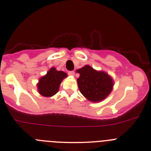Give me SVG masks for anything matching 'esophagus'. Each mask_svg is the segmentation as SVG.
Returning a JSON list of instances; mask_svg holds the SVG:
<instances>
[{"instance_id":"esophagus-1","label":"esophagus","mask_w":151,"mask_h":151,"mask_svg":"<svg viewBox=\"0 0 151 151\" xmlns=\"http://www.w3.org/2000/svg\"><path fill=\"white\" fill-rule=\"evenodd\" d=\"M68 75L70 76H75V72H74V71H69Z\"/></svg>"}]
</instances>
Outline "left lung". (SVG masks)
<instances>
[{
  "instance_id": "8db88e82",
  "label": "left lung",
  "mask_w": 151,
  "mask_h": 151,
  "mask_svg": "<svg viewBox=\"0 0 151 151\" xmlns=\"http://www.w3.org/2000/svg\"><path fill=\"white\" fill-rule=\"evenodd\" d=\"M81 93L91 102H100L111 93L113 86L112 78L103 71H98L88 65L76 70Z\"/></svg>"
}]
</instances>
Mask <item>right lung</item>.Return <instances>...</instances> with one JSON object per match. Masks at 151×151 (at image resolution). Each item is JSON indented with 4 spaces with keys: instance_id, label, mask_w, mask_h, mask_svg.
Returning <instances> with one entry per match:
<instances>
[{
    "instance_id": "add662e5",
    "label": "right lung",
    "mask_w": 151,
    "mask_h": 151,
    "mask_svg": "<svg viewBox=\"0 0 151 151\" xmlns=\"http://www.w3.org/2000/svg\"><path fill=\"white\" fill-rule=\"evenodd\" d=\"M68 75L63 71H58L55 68H51L47 72L46 75L39 79L38 86V93L45 97H51L57 93L62 81Z\"/></svg>"
}]
</instances>
